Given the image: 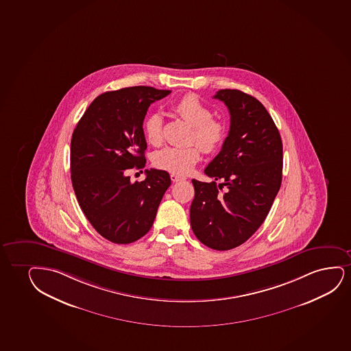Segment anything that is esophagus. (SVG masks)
<instances>
[{"label": "esophagus", "mask_w": 351, "mask_h": 351, "mask_svg": "<svg viewBox=\"0 0 351 351\" xmlns=\"http://www.w3.org/2000/svg\"><path fill=\"white\" fill-rule=\"evenodd\" d=\"M186 178L182 177V176H178V174L172 173L171 174V180L174 182H182V180H185Z\"/></svg>", "instance_id": "obj_1"}]
</instances>
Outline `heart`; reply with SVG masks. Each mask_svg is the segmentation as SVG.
I'll return each mask as SVG.
<instances>
[{
  "label": "heart",
  "instance_id": "b5f03b06",
  "mask_svg": "<svg viewBox=\"0 0 351 351\" xmlns=\"http://www.w3.org/2000/svg\"><path fill=\"white\" fill-rule=\"evenodd\" d=\"M172 110L192 125L190 141L186 146L165 147L156 152L153 164L171 173L185 176L191 172L199 161L202 149L205 153H216L228 138V125L224 120L215 119L209 106L195 93H186L172 104ZM143 134L152 146L162 141V116L152 112L143 122Z\"/></svg>",
  "mask_w": 351,
  "mask_h": 351
}]
</instances>
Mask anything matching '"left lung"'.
<instances>
[{"mask_svg":"<svg viewBox=\"0 0 351 351\" xmlns=\"http://www.w3.org/2000/svg\"><path fill=\"white\" fill-rule=\"evenodd\" d=\"M213 97L229 109L230 130L204 173L223 182L192 179L190 221L202 243L229 250L248 240L271 210L282 179V142L256 98L235 89L219 90Z\"/></svg>","mask_w":351,"mask_h":351,"instance_id":"obj_1","label":"left lung"}]
</instances>
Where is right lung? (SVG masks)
<instances>
[{"instance_id":"right-lung-1","label":"right lung","mask_w":351,"mask_h":351,"mask_svg":"<svg viewBox=\"0 0 351 351\" xmlns=\"http://www.w3.org/2000/svg\"><path fill=\"white\" fill-rule=\"evenodd\" d=\"M169 90L132 86L93 99L71 138V180L85 217L112 243L128 244L149 231L171 178L166 171L145 169L143 182L128 172L146 165L143 120L152 103Z\"/></svg>"}]
</instances>
